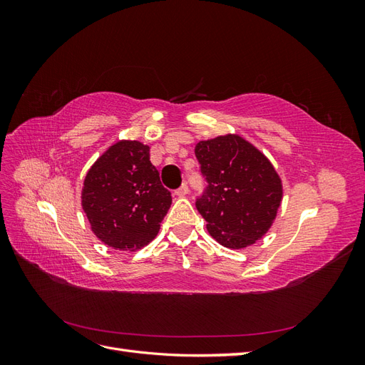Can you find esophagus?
Listing matches in <instances>:
<instances>
[{
	"label": "esophagus",
	"instance_id": "esophagus-1",
	"mask_svg": "<svg viewBox=\"0 0 365 365\" xmlns=\"http://www.w3.org/2000/svg\"><path fill=\"white\" fill-rule=\"evenodd\" d=\"M187 193H189V185H187V182H182V185L175 190L176 196H185Z\"/></svg>",
	"mask_w": 365,
	"mask_h": 365
}]
</instances>
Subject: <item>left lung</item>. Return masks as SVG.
<instances>
[{"label": "left lung", "instance_id": "left-lung-1", "mask_svg": "<svg viewBox=\"0 0 365 365\" xmlns=\"http://www.w3.org/2000/svg\"><path fill=\"white\" fill-rule=\"evenodd\" d=\"M195 155L207 181L195 204L208 233L227 248L252 245L271 227L282 201L272 164L239 135L200 141Z\"/></svg>", "mask_w": 365, "mask_h": 365}]
</instances>
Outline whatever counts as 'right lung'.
<instances>
[{"label": "right lung", "instance_id": "add662e5", "mask_svg": "<svg viewBox=\"0 0 365 365\" xmlns=\"http://www.w3.org/2000/svg\"><path fill=\"white\" fill-rule=\"evenodd\" d=\"M170 204L149 146L140 141L109 148L83 182L82 207L94 235L115 250L137 251L155 239Z\"/></svg>", "mask_w": 365, "mask_h": 365}]
</instances>
